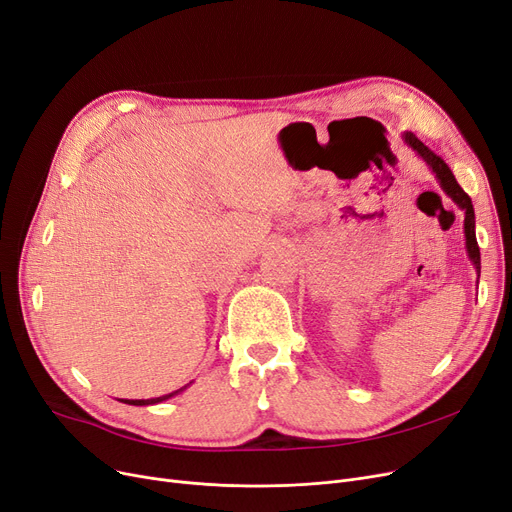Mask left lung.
Listing matches in <instances>:
<instances>
[{
  "instance_id": "left-lung-1",
  "label": "left lung",
  "mask_w": 512,
  "mask_h": 512,
  "mask_svg": "<svg viewBox=\"0 0 512 512\" xmlns=\"http://www.w3.org/2000/svg\"><path fill=\"white\" fill-rule=\"evenodd\" d=\"M402 138L418 154V157L429 165V169L437 177L441 190L446 192L452 198V201L464 211L466 253H469V259L473 261L477 274H481V255H479V244H477V236H475V209H473V203H471V196L460 188V184L456 182V177H454L452 169L446 165V161H443L439 154H435L431 148H427L425 144H422L412 131H406Z\"/></svg>"
}]
</instances>
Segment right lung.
<instances>
[{"label":"right lung","instance_id":"obj_1","mask_svg":"<svg viewBox=\"0 0 512 512\" xmlns=\"http://www.w3.org/2000/svg\"><path fill=\"white\" fill-rule=\"evenodd\" d=\"M184 389H186V387L177 389V391H173V393H167V395H161V397H152V399H121V402L129 404V406H150V404H159V402H165V399H169V397L177 395V393L184 391Z\"/></svg>","mask_w":512,"mask_h":512}]
</instances>
